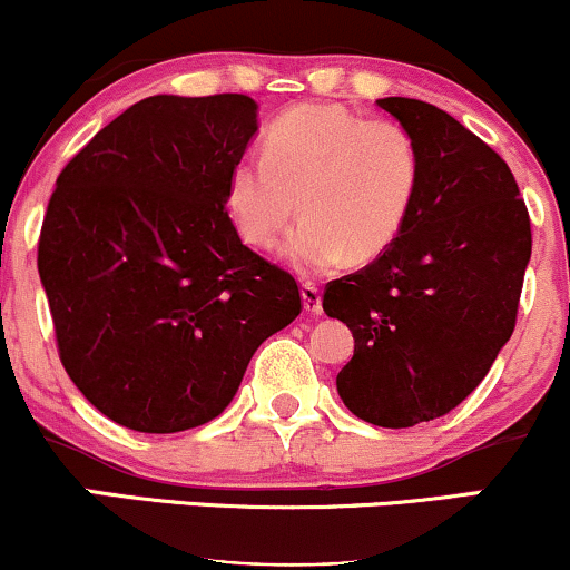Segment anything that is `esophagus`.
<instances>
[{"mask_svg": "<svg viewBox=\"0 0 570 570\" xmlns=\"http://www.w3.org/2000/svg\"><path fill=\"white\" fill-rule=\"evenodd\" d=\"M303 307L307 313H313V316L322 313V292H318V286L313 281H303Z\"/></svg>", "mask_w": 570, "mask_h": 570, "instance_id": "obj_1", "label": "esophagus"}]
</instances>
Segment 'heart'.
Wrapping results in <instances>:
<instances>
[{
  "mask_svg": "<svg viewBox=\"0 0 570 570\" xmlns=\"http://www.w3.org/2000/svg\"><path fill=\"white\" fill-rule=\"evenodd\" d=\"M421 181V153L396 120L303 104L273 122L265 153L233 163L227 206L240 238L271 248L297 217L286 257L303 271L377 259L402 233Z\"/></svg>",
  "mask_w": 570,
  "mask_h": 570,
  "instance_id": "b5f03b06",
  "label": "heart"
}]
</instances>
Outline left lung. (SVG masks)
<instances>
[{
    "instance_id": "1",
    "label": "left lung",
    "mask_w": 570,
    "mask_h": 570,
    "mask_svg": "<svg viewBox=\"0 0 570 570\" xmlns=\"http://www.w3.org/2000/svg\"><path fill=\"white\" fill-rule=\"evenodd\" d=\"M421 153L399 238L324 289L348 324L353 358L337 394L372 426L410 429L455 410L512 337L531 259V217L509 166L434 104L381 98Z\"/></svg>"
}]
</instances>
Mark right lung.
I'll use <instances>...</instances> for the list:
<instances>
[{"label":"right lung","instance_id":"obj_1","mask_svg":"<svg viewBox=\"0 0 570 570\" xmlns=\"http://www.w3.org/2000/svg\"><path fill=\"white\" fill-rule=\"evenodd\" d=\"M254 130L244 94L149 96L58 174L37 244L58 358L120 426L217 417L263 340L303 311L292 273L252 252L225 206Z\"/></svg>","mask_w":570,"mask_h":570}]
</instances>
